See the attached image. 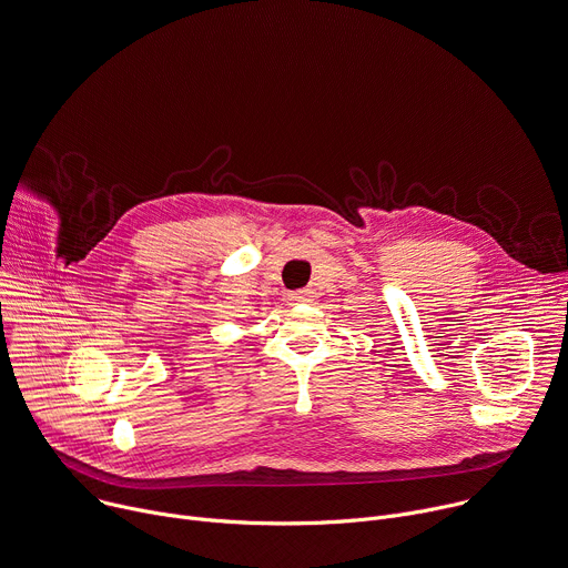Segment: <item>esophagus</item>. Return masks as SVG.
<instances>
[{
  "label": "esophagus",
  "mask_w": 568,
  "mask_h": 568,
  "mask_svg": "<svg viewBox=\"0 0 568 568\" xmlns=\"http://www.w3.org/2000/svg\"><path fill=\"white\" fill-rule=\"evenodd\" d=\"M288 297H291L293 304H304V302H311V300H313V293H311L308 288H300V291L291 293Z\"/></svg>",
  "instance_id": "obj_1"
}]
</instances>
